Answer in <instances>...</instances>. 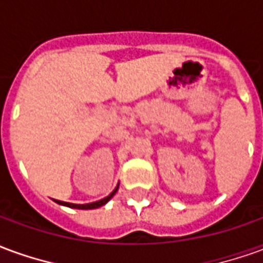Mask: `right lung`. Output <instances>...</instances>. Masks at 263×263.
Returning <instances> with one entry per match:
<instances>
[{
	"label": "right lung",
	"instance_id": "1",
	"mask_svg": "<svg viewBox=\"0 0 263 263\" xmlns=\"http://www.w3.org/2000/svg\"><path fill=\"white\" fill-rule=\"evenodd\" d=\"M117 190H118V184H117V187L111 192V193L107 196V197L101 198V200H98V201H94V203H88V204H73V203H66V201H60V200H54L58 204H62V205H66V207H70V209H79V210H92V209H98V207H101L105 203H108L109 198L112 197L115 193H117Z\"/></svg>",
	"mask_w": 263,
	"mask_h": 263
}]
</instances>
